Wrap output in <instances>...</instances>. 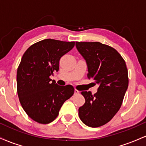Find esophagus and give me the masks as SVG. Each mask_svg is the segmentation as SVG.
<instances>
[{
  "label": "esophagus",
  "instance_id": "34e87169",
  "mask_svg": "<svg viewBox=\"0 0 146 146\" xmlns=\"http://www.w3.org/2000/svg\"><path fill=\"white\" fill-rule=\"evenodd\" d=\"M79 93H80V91H79V90H78L75 89V90H74V94L75 95H78V94H79Z\"/></svg>",
  "mask_w": 146,
  "mask_h": 146
}]
</instances>
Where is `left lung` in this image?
Masks as SVG:
<instances>
[{
  "mask_svg": "<svg viewBox=\"0 0 146 146\" xmlns=\"http://www.w3.org/2000/svg\"><path fill=\"white\" fill-rule=\"evenodd\" d=\"M77 49L86 61L89 79L98 84L94 95L82 91L85 103L79 108V117L92 128L108 123L121 107L128 86V70L124 60L115 48L99 42H76Z\"/></svg>",
  "mask_w": 146,
  "mask_h": 146,
  "instance_id": "8db88e82",
  "label": "left lung"
}]
</instances>
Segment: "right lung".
I'll return each mask as SVG.
<instances>
[{"label":"right lung","instance_id":"1","mask_svg":"<svg viewBox=\"0 0 146 146\" xmlns=\"http://www.w3.org/2000/svg\"><path fill=\"white\" fill-rule=\"evenodd\" d=\"M75 42L45 39L23 54L17 71V90L22 107L30 118L48 123L58 117L64 102L74 93L71 85L59 86L49 77L59 70V62Z\"/></svg>","mask_w":146,"mask_h":146}]
</instances>
